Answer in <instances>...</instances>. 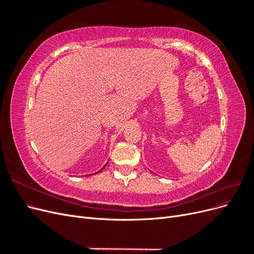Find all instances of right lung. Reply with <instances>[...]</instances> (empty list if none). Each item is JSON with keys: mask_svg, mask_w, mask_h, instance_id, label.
Returning a JSON list of instances; mask_svg holds the SVG:
<instances>
[{"mask_svg": "<svg viewBox=\"0 0 254 254\" xmlns=\"http://www.w3.org/2000/svg\"><path fill=\"white\" fill-rule=\"evenodd\" d=\"M107 164H108V162H107V163H106V164L103 166V168H101V170H99V171H98V172H96V173H94V174H97V173H99V172H102V171L104 170V168L106 167V165H107ZM91 175H93V174H91ZM89 176H90V175H89Z\"/></svg>", "mask_w": 254, "mask_h": 254, "instance_id": "right-lung-1", "label": "right lung"}]
</instances>
